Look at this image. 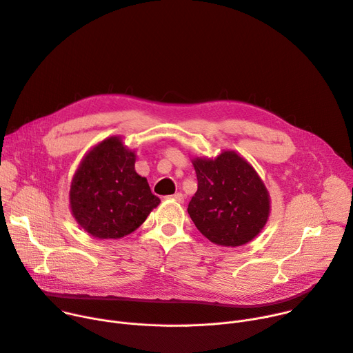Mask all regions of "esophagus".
Segmentation results:
<instances>
[{
  "instance_id": "obj_1",
  "label": "esophagus",
  "mask_w": 353,
  "mask_h": 353,
  "mask_svg": "<svg viewBox=\"0 0 353 353\" xmlns=\"http://www.w3.org/2000/svg\"><path fill=\"white\" fill-rule=\"evenodd\" d=\"M170 198H171V199H174V201H176L178 203H182V202H183V195H182L181 192H176V194L171 195Z\"/></svg>"
}]
</instances>
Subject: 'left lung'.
<instances>
[{
    "instance_id": "obj_1",
    "label": "left lung",
    "mask_w": 353,
    "mask_h": 353,
    "mask_svg": "<svg viewBox=\"0 0 353 353\" xmlns=\"http://www.w3.org/2000/svg\"><path fill=\"white\" fill-rule=\"evenodd\" d=\"M192 164L198 191L188 213L214 245L237 248L252 241L270 216V194L256 170L236 151L196 157Z\"/></svg>"
}]
</instances>
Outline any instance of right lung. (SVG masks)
Wrapping results in <instances>:
<instances>
[{
	"mask_svg": "<svg viewBox=\"0 0 353 353\" xmlns=\"http://www.w3.org/2000/svg\"><path fill=\"white\" fill-rule=\"evenodd\" d=\"M135 151L113 135L80 162L69 191L73 218L96 239H121L139 229L159 205L147 178L135 172Z\"/></svg>",
	"mask_w": 353,
	"mask_h": 353,
	"instance_id": "add662e5",
	"label": "right lung"
}]
</instances>
